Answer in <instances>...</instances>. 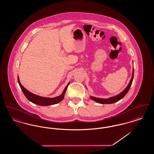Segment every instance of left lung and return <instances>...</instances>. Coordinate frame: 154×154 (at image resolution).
<instances>
[{
    "instance_id": "left-lung-1",
    "label": "left lung",
    "mask_w": 154,
    "mask_h": 154,
    "mask_svg": "<svg viewBox=\"0 0 154 154\" xmlns=\"http://www.w3.org/2000/svg\"><path fill=\"white\" fill-rule=\"evenodd\" d=\"M133 77H134V69H133L132 78H131V80L130 81L129 84H128V87L125 88L124 91L123 92H122L120 94L116 96L112 97H110L109 99H100V98H97V97H93V96H91V99L92 100H93L94 101L96 102L101 103V104H111V103L117 102L118 101H119V100H121V99H122L128 92L129 89L132 85V82H133Z\"/></svg>"
}]
</instances>
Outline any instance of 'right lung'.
I'll return each mask as SVG.
<instances>
[{"mask_svg":"<svg viewBox=\"0 0 154 154\" xmlns=\"http://www.w3.org/2000/svg\"><path fill=\"white\" fill-rule=\"evenodd\" d=\"M18 84L20 86V88L23 93V94L26 96V97L29 100L30 102L36 104L39 106H50V105H53L55 104H57L58 103L60 102L63 100L64 98V96L66 92V89L68 87L69 84L70 82L67 85L66 88H65L62 94L61 95L59 96L58 97H55L54 98H49V97H44L42 96L35 95L31 92H30L29 91H28L26 88H24L21 84L20 83V81L19 80V77L18 76Z\"/></svg>","mask_w":154,"mask_h":154,"instance_id":"add662e5","label":"right lung"}]
</instances>
